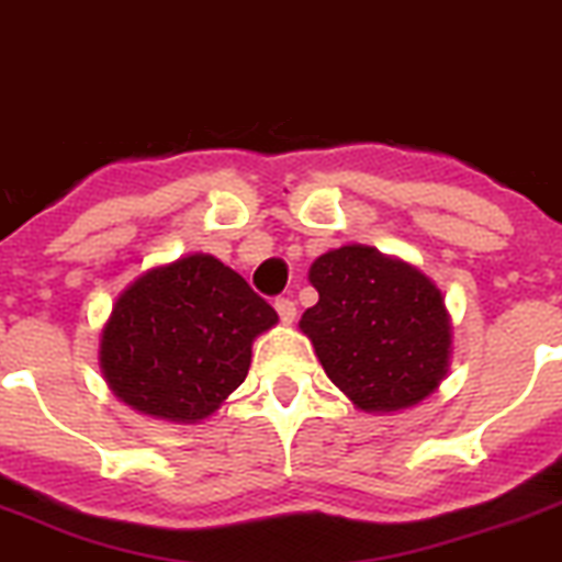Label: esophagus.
<instances>
[{
  "mask_svg": "<svg viewBox=\"0 0 562 562\" xmlns=\"http://www.w3.org/2000/svg\"><path fill=\"white\" fill-rule=\"evenodd\" d=\"M274 307H277V313H280L282 324H293V318H296V302H293V299L280 296L274 302Z\"/></svg>",
  "mask_w": 562,
  "mask_h": 562,
  "instance_id": "1",
  "label": "esophagus"
}]
</instances>
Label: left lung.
<instances>
[{
  "mask_svg": "<svg viewBox=\"0 0 562 562\" xmlns=\"http://www.w3.org/2000/svg\"><path fill=\"white\" fill-rule=\"evenodd\" d=\"M318 302L299 329L340 391L366 413H396L438 391L449 371L452 322L438 285L374 246L316 257Z\"/></svg>",
  "mask_w": 562,
  "mask_h": 562,
  "instance_id": "1",
  "label": "left lung"
}]
</instances>
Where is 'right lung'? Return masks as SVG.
Wrapping results in <instances>:
<instances>
[{
  "label": "right lung",
  "mask_w": 562,
  "mask_h": 562,
  "mask_svg": "<svg viewBox=\"0 0 562 562\" xmlns=\"http://www.w3.org/2000/svg\"><path fill=\"white\" fill-rule=\"evenodd\" d=\"M277 322L244 277L196 251L144 271L115 299L99 366L133 411L196 424L246 380L251 340Z\"/></svg>",
  "instance_id": "obj_1"
}]
</instances>
